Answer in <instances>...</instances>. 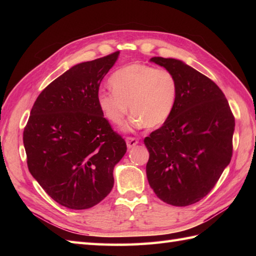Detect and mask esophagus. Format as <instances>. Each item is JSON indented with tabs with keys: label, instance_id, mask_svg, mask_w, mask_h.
<instances>
[{
	"label": "esophagus",
	"instance_id": "34e87169",
	"mask_svg": "<svg viewBox=\"0 0 256 256\" xmlns=\"http://www.w3.org/2000/svg\"><path fill=\"white\" fill-rule=\"evenodd\" d=\"M126 140V145H128V150L133 148L134 146L138 143V138H126V140Z\"/></svg>",
	"mask_w": 256,
	"mask_h": 256
}]
</instances>
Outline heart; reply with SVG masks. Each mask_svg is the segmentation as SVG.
<instances>
[{
	"label": "heart",
	"instance_id": "b5f03b06",
	"mask_svg": "<svg viewBox=\"0 0 256 256\" xmlns=\"http://www.w3.org/2000/svg\"><path fill=\"white\" fill-rule=\"evenodd\" d=\"M108 84L112 91L101 90L98 106L108 121L121 124L128 110L132 113L124 131L157 128L170 116L178 98V82L170 70L144 64H131L114 72Z\"/></svg>",
	"mask_w": 256,
	"mask_h": 256
}]
</instances>
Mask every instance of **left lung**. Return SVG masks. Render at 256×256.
<instances>
[{"instance_id":"obj_1","label":"left lung","mask_w":256,"mask_h":256,"mask_svg":"<svg viewBox=\"0 0 256 256\" xmlns=\"http://www.w3.org/2000/svg\"><path fill=\"white\" fill-rule=\"evenodd\" d=\"M152 62L175 76L178 98L162 126L145 138L150 158L146 176L164 202L184 206L208 194L230 164L234 118L214 81L174 58Z\"/></svg>"}]
</instances>
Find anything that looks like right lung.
<instances>
[{
    "instance_id": "add662e5",
    "label": "right lung",
    "mask_w": 256,
    "mask_h": 256,
    "mask_svg": "<svg viewBox=\"0 0 256 256\" xmlns=\"http://www.w3.org/2000/svg\"><path fill=\"white\" fill-rule=\"evenodd\" d=\"M120 52L67 70L38 96L24 128L30 172L66 208L89 209L110 194L126 144L98 106L102 79Z\"/></svg>"
}]
</instances>
